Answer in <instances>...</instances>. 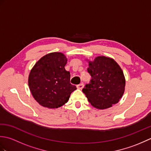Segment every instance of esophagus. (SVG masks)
Returning <instances> with one entry per match:
<instances>
[{"mask_svg": "<svg viewBox=\"0 0 151 151\" xmlns=\"http://www.w3.org/2000/svg\"><path fill=\"white\" fill-rule=\"evenodd\" d=\"M76 88H77L79 89H82L83 88H84V84H83V83H82V84H80L77 85V86H76Z\"/></svg>", "mask_w": 151, "mask_h": 151, "instance_id": "esophagus-1", "label": "esophagus"}]
</instances>
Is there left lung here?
Masks as SVG:
<instances>
[{
  "mask_svg": "<svg viewBox=\"0 0 151 151\" xmlns=\"http://www.w3.org/2000/svg\"><path fill=\"white\" fill-rule=\"evenodd\" d=\"M88 63L91 80L83 88V93L93 107L100 110L111 107L124 92L126 81L123 70L114 59L104 56L96 57Z\"/></svg>",
  "mask_w": 151,
  "mask_h": 151,
  "instance_id": "1",
  "label": "left lung"
}]
</instances>
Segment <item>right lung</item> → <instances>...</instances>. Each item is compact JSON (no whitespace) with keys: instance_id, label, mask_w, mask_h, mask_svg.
<instances>
[{"instance_id":"right-lung-1","label":"right lung","mask_w":151,"mask_h":151,"mask_svg":"<svg viewBox=\"0 0 151 151\" xmlns=\"http://www.w3.org/2000/svg\"><path fill=\"white\" fill-rule=\"evenodd\" d=\"M67 62L63 53L51 52L41 58L31 69L28 86L35 100L42 106H62L76 89L70 83V73L65 69Z\"/></svg>"}]
</instances>
